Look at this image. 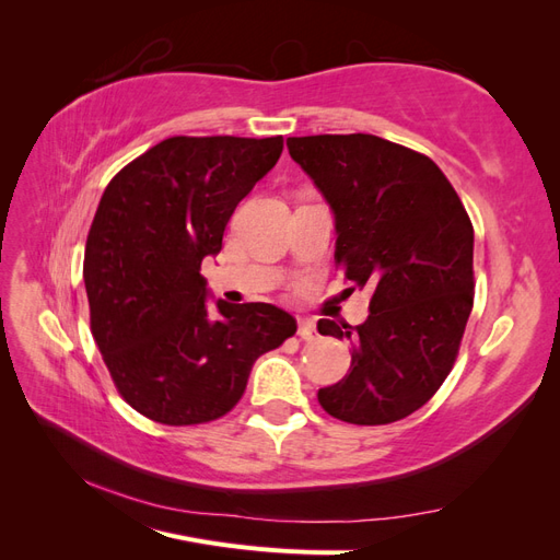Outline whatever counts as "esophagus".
<instances>
[{
  "label": "esophagus",
  "mask_w": 560,
  "mask_h": 560,
  "mask_svg": "<svg viewBox=\"0 0 560 560\" xmlns=\"http://www.w3.org/2000/svg\"><path fill=\"white\" fill-rule=\"evenodd\" d=\"M299 336L303 341H313L315 338V322L313 319H299Z\"/></svg>",
  "instance_id": "1"
}]
</instances>
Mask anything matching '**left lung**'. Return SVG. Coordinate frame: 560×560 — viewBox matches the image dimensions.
I'll return each instance as SVG.
<instances>
[{"label":"left lung","instance_id":"obj_1","mask_svg":"<svg viewBox=\"0 0 560 560\" xmlns=\"http://www.w3.org/2000/svg\"><path fill=\"white\" fill-rule=\"evenodd\" d=\"M287 149L334 212L336 264L371 292L362 325L317 322L352 348L350 371L319 387L317 401L354 425L411 416L451 374L471 313L474 229L463 202L434 161L376 135H308Z\"/></svg>","mask_w":560,"mask_h":560}]
</instances>
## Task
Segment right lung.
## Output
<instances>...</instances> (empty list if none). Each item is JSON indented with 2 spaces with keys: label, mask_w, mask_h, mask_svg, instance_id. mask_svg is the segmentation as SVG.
<instances>
[{
  "label": "right lung",
  "mask_w": 560,
  "mask_h": 560,
  "mask_svg": "<svg viewBox=\"0 0 560 560\" xmlns=\"http://www.w3.org/2000/svg\"><path fill=\"white\" fill-rule=\"evenodd\" d=\"M278 138H167L100 198L83 257L91 329L118 393L163 425H198L241 401L252 364L296 331L270 303L214 301L206 257L235 206L282 154Z\"/></svg>",
  "instance_id": "1"
}]
</instances>
